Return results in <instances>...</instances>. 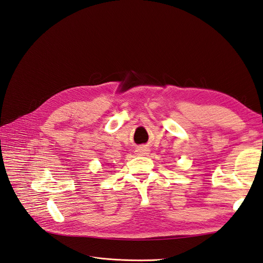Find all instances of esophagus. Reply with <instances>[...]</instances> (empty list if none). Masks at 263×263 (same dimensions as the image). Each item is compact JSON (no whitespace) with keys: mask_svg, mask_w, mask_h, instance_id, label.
<instances>
[{"mask_svg":"<svg viewBox=\"0 0 263 263\" xmlns=\"http://www.w3.org/2000/svg\"><path fill=\"white\" fill-rule=\"evenodd\" d=\"M137 155L139 156H146L148 153H149V149L146 148V147H139L137 150H136Z\"/></svg>","mask_w":263,"mask_h":263,"instance_id":"1","label":"esophagus"}]
</instances>
